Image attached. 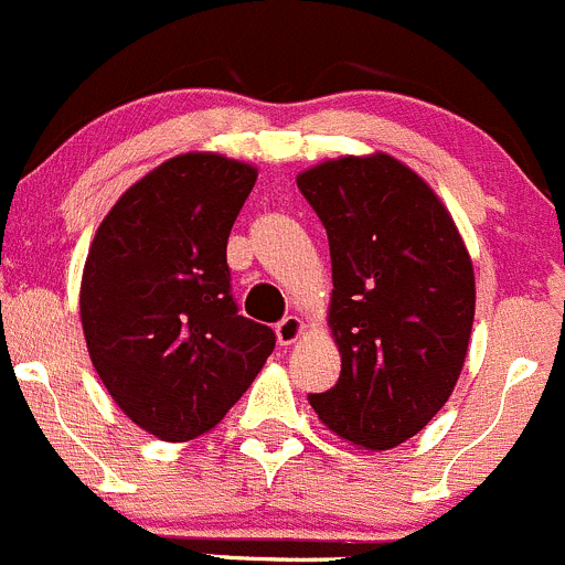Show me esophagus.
I'll return each mask as SVG.
<instances>
[{"mask_svg": "<svg viewBox=\"0 0 565 565\" xmlns=\"http://www.w3.org/2000/svg\"><path fill=\"white\" fill-rule=\"evenodd\" d=\"M275 332H277V340H280V345H290L305 334V321H301L299 316H285L275 327Z\"/></svg>", "mask_w": 565, "mask_h": 565, "instance_id": "esophagus-1", "label": "esophagus"}]
</instances>
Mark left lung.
<instances>
[{
  "mask_svg": "<svg viewBox=\"0 0 565 565\" xmlns=\"http://www.w3.org/2000/svg\"><path fill=\"white\" fill-rule=\"evenodd\" d=\"M296 183L327 227L340 349L338 384L310 404L338 437L395 448L431 423L465 367L470 253L434 189L387 153L329 159Z\"/></svg>",
  "mask_w": 565,
  "mask_h": 565,
  "instance_id": "obj_1",
  "label": "left lung"
}]
</instances>
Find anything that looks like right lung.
Returning <instances> with one entry per match:
<instances>
[{
	"label": "right lung",
	"instance_id": "right-lung-1",
	"mask_svg": "<svg viewBox=\"0 0 565 565\" xmlns=\"http://www.w3.org/2000/svg\"><path fill=\"white\" fill-rule=\"evenodd\" d=\"M258 170L181 153L139 178L95 231L79 290L82 329L111 401L164 443L209 434L275 349L238 316L227 236Z\"/></svg>",
	"mask_w": 565,
	"mask_h": 565
}]
</instances>
